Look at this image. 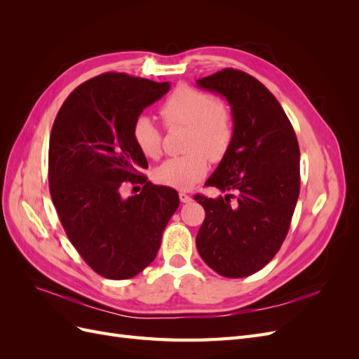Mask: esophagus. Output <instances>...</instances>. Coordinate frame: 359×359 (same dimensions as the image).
<instances>
[{"mask_svg": "<svg viewBox=\"0 0 359 359\" xmlns=\"http://www.w3.org/2000/svg\"><path fill=\"white\" fill-rule=\"evenodd\" d=\"M180 199L182 203H190L191 202V196L187 194L186 191H180Z\"/></svg>", "mask_w": 359, "mask_h": 359, "instance_id": "34e87169", "label": "esophagus"}]
</instances>
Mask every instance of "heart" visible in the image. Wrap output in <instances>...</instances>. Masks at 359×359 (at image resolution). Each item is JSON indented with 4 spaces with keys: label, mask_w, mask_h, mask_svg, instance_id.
Listing matches in <instances>:
<instances>
[{
    "label": "heart",
    "mask_w": 359,
    "mask_h": 359,
    "mask_svg": "<svg viewBox=\"0 0 359 359\" xmlns=\"http://www.w3.org/2000/svg\"><path fill=\"white\" fill-rule=\"evenodd\" d=\"M160 115L168 127H189L186 149L190 153L161 163L154 178L163 186L189 190L208 172V157L220 160L231 148L235 135L232 114L211 94L181 85L163 102ZM132 136L145 157L161 156L163 136L153 118L139 116L133 123Z\"/></svg>",
    "instance_id": "heart-1"
}]
</instances>
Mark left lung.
Here are the masks:
<instances>
[{
	"label": "left lung",
	"instance_id": "1",
	"mask_svg": "<svg viewBox=\"0 0 359 359\" xmlns=\"http://www.w3.org/2000/svg\"><path fill=\"white\" fill-rule=\"evenodd\" d=\"M198 85L226 97L235 135L205 182L231 193L194 194L205 210L196 247L217 274L241 278L262 269L289 232L301 187L298 139L273 93L248 73L223 69Z\"/></svg>",
	"mask_w": 359,
	"mask_h": 359
}]
</instances>
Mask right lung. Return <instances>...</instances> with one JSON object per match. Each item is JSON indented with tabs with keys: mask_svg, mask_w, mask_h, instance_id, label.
<instances>
[{
	"mask_svg": "<svg viewBox=\"0 0 359 359\" xmlns=\"http://www.w3.org/2000/svg\"><path fill=\"white\" fill-rule=\"evenodd\" d=\"M169 86L103 73L73 90L53 121L50 198L70 243L102 277L127 280L144 271L178 210L177 190L154 186L140 173L148 161L132 136L139 115ZM126 183L143 190L124 198Z\"/></svg>",
	"mask_w": 359,
	"mask_h": 359,
	"instance_id": "right-lung-1",
	"label": "right lung"
}]
</instances>
